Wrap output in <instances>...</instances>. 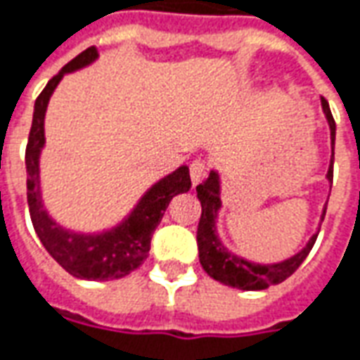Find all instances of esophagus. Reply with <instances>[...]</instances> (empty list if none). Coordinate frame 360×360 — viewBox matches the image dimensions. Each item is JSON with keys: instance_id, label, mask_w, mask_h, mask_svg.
<instances>
[{"instance_id": "1", "label": "esophagus", "mask_w": 360, "mask_h": 360, "mask_svg": "<svg viewBox=\"0 0 360 360\" xmlns=\"http://www.w3.org/2000/svg\"><path fill=\"white\" fill-rule=\"evenodd\" d=\"M205 174H207V165H205L204 160H194L190 165V176H192V184L194 186L200 184Z\"/></svg>"}]
</instances>
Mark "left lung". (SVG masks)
I'll return each mask as SVG.
<instances>
[{
    "label": "left lung",
    "instance_id": "1",
    "mask_svg": "<svg viewBox=\"0 0 360 360\" xmlns=\"http://www.w3.org/2000/svg\"><path fill=\"white\" fill-rule=\"evenodd\" d=\"M321 109L326 113L329 131H331V162H329V170H327V180L333 182L335 121H333V115H331V109H329L326 98H321ZM195 192H198V200L202 204V217L198 223L200 264L204 266L205 272L213 280L221 282L225 286L239 290H266L269 286L280 284L298 270V266L306 260L314 243H316L319 229H317L316 235L309 237V241L306 243V247L302 251L296 252L290 259L274 262V264H259V262L237 257V255L227 251V247L223 245L219 235H217V213L221 210V180H219V174L212 170L204 182L195 188ZM326 210L327 204L323 205V212H321V221L326 217Z\"/></svg>",
    "mask_w": 360,
    "mask_h": 360
}]
</instances>
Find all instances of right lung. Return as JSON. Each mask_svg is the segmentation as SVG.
Here are the masks:
<instances>
[{"label": "right lung", "mask_w": 360, "mask_h": 360, "mask_svg": "<svg viewBox=\"0 0 360 360\" xmlns=\"http://www.w3.org/2000/svg\"><path fill=\"white\" fill-rule=\"evenodd\" d=\"M98 58L96 46L80 52L52 78L41 96L34 101L33 125L25 150L27 165V204L31 221L43 247L62 269L76 278L84 280H115L127 276L139 269L150 251V239L156 225L160 223L170 200L184 194L192 188L188 166L176 168L148 188L139 200L133 212L123 221L101 233H78L64 229L44 210L41 195V170L39 158L44 147V113L49 108L52 91L56 90L64 74L80 70Z\"/></svg>", "instance_id": "add662e5"}]
</instances>
